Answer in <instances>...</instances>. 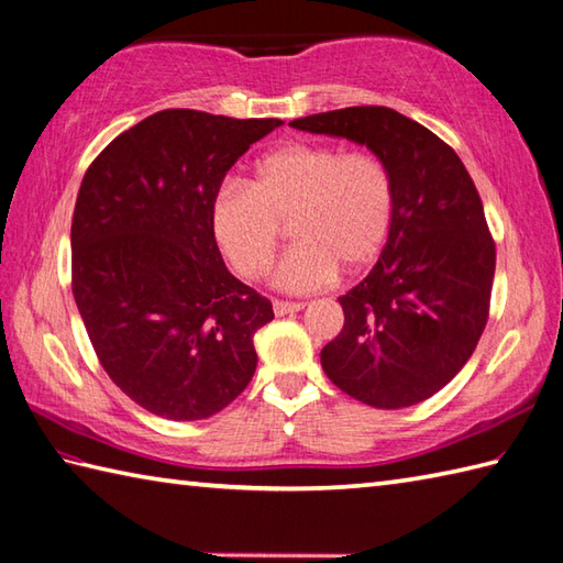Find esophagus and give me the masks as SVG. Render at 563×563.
<instances>
[{
	"label": "esophagus",
	"instance_id": "obj_1",
	"mask_svg": "<svg viewBox=\"0 0 563 563\" xmlns=\"http://www.w3.org/2000/svg\"><path fill=\"white\" fill-rule=\"evenodd\" d=\"M300 309H305V302H288V300H275L273 302V312L278 317L295 314V312H300Z\"/></svg>",
	"mask_w": 563,
	"mask_h": 563
}]
</instances>
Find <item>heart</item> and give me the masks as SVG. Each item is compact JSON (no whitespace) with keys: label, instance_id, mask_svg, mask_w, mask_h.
Listing matches in <instances>:
<instances>
[{"label":"heart","instance_id":"b5f03b06","mask_svg":"<svg viewBox=\"0 0 563 563\" xmlns=\"http://www.w3.org/2000/svg\"><path fill=\"white\" fill-rule=\"evenodd\" d=\"M394 220V178L373 150L288 142L256 164L251 188L224 184L210 227L230 266L246 280L271 268L290 224L297 244L275 271L285 290H317L373 266Z\"/></svg>","mask_w":563,"mask_h":563}]
</instances>
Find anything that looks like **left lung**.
<instances>
[{
    "mask_svg": "<svg viewBox=\"0 0 563 563\" xmlns=\"http://www.w3.org/2000/svg\"><path fill=\"white\" fill-rule=\"evenodd\" d=\"M290 125L367 145L394 178L387 244L367 278L339 297L345 321L321 351V367L375 409L433 397L470 361L488 321L496 242L479 190L448 142L387 106Z\"/></svg>",
    "mask_w": 563,
    "mask_h": 563,
    "instance_id": "8db88e82",
    "label": "left lung"
}]
</instances>
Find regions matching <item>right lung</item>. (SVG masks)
Segmentation results:
<instances>
[{
	"label": "right lung",
	"mask_w": 563,
	"mask_h": 563,
	"mask_svg": "<svg viewBox=\"0 0 563 563\" xmlns=\"http://www.w3.org/2000/svg\"><path fill=\"white\" fill-rule=\"evenodd\" d=\"M283 125L166 109L118 135L81 178L71 295L106 373L169 421L232 404L254 377L273 305L227 271L212 198L242 154Z\"/></svg>",
	"instance_id": "right-lung-1"
}]
</instances>
